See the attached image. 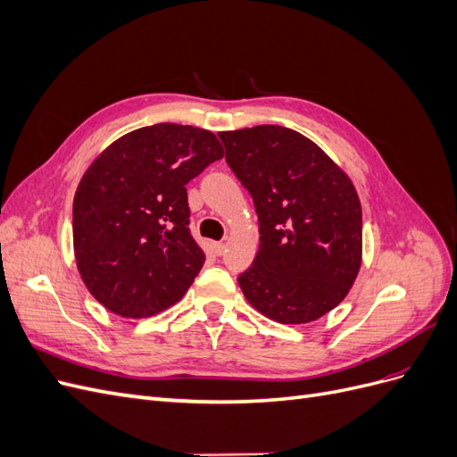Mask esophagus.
Here are the masks:
<instances>
[{"mask_svg":"<svg viewBox=\"0 0 457 457\" xmlns=\"http://www.w3.org/2000/svg\"><path fill=\"white\" fill-rule=\"evenodd\" d=\"M213 252H215V255H223L225 253V244L223 242H213Z\"/></svg>","mask_w":457,"mask_h":457,"instance_id":"esophagus-1","label":"esophagus"}]
</instances>
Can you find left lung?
Instances as JSON below:
<instances>
[{
	"mask_svg": "<svg viewBox=\"0 0 457 457\" xmlns=\"http://www.w3.org/2000/svg\"><path fill=\"white\" fill-rule=\"evenodd\" d=\"M219 137L259 219V252L238 276L245 299L280 324L324 316L349 294L362 262V207L351 179L294 129Z\"/></svg>",
	"mask_w": 457,
	"mask_h": 457,
	"instance_id": "obj_1",
	"label": "left lung"
}]
</instances>
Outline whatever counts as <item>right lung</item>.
<instances>
[{"instance_id": "obj_1", "label": "right lung", "mask_w": 457, "mask_h": 457, "mask_svg": "<svg viewBox=\"0 0 457 457\" xmlns=\"http://www.w3.org/2000/svg\"><path fill=\"white\" fill-rule=\"evenodd\" d=\"M223 156L212 131L156 123L120 137L89 165L74 196V253L103 307L146 318L187 294L205 255L188 228L185 185Z\"/></svg>"}]
</instances>
